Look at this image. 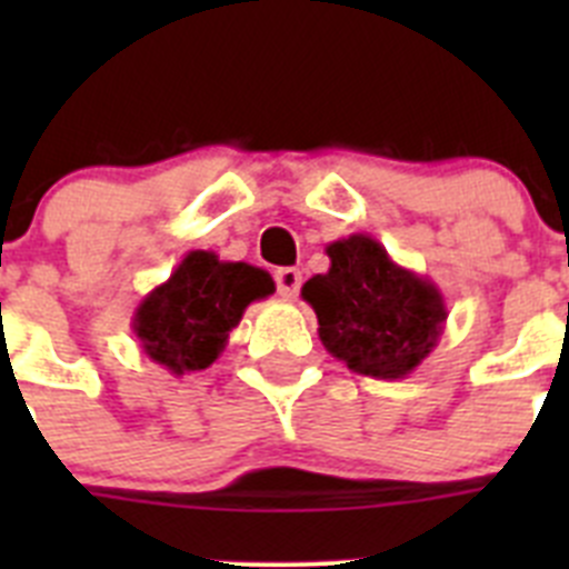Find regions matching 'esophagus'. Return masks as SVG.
<instances>
[{
    "label": "esophagus",
    "mask_w": 569,
    "mask_h": 569,
    "mask_svg": "<svg viewBox=\"0 0 569 569\" xmlns=\"http://www.w3.org/2000/svg\"><path fill=\"white\" fill-rule=\"evenodd\" d=\"M276 288H279L281 299H296L301 288V273L296 268L276 270Z\"/></svg>",
    "instance_id": "34e87169"
}]
</instances>
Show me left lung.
<instances>
[{
	"instance_id": "left-lung-1",
	"label": "left lung",
	"mask_w": 569,
	"mask_h": 569,
	"mask_svg": "<svg viewBox=\"0 0 569 569\" xmlns=\"http://www.w3.org/2000/svg\"><path fill=\"white\" fill-rule=\"evenodd\" d=\"M328 273L305 281L301 299L319 319L333 359L373 379H407L445 333L447 305L427 276L401 268L373 236L330 241Z\"/></svg>"
}]
</instances>
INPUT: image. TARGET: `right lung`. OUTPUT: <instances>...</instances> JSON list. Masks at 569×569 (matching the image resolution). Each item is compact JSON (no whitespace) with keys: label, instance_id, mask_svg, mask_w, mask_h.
Masks as SVG:
<instances>
[{"label":"right lung","instance_id":"1","mask_svg":"<svg viewBox=\"0 0 569 569\" xmlns=\"http://www.w3.org/2000/svg\"><path fill=\"white\" fill-rule=\"evenodd\" d=\"M273 290L268 270L190 250L170 279L139 301L130 325L142 353L170 376L199 373L222 356L248 305Z\"/></svg>","mask_w":569,"mask_h":569}]
</instances>
